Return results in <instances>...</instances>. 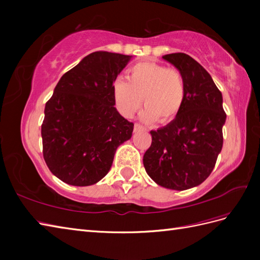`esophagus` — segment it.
I'll use <instances>...</instances> for the list:
<instances>
[{"label":"esophagus","instance_id":"esophagus-1","mask_svg":"<svg viewBox=\"0 0 260 260\" xmlns=\"http://www.w3.org/2000/svg\"><path fill=\"white\" fill-rule=\"evenodd\" d=\"M140 131H144V127H143L142 125L135 123L134 124V132L136 133V132H140Z\"/></svg>","mask_w":260,"mask_h":260}]
</instances>
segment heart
<instances>
[{
    "label": "heart",
    "mask_w": 260,
    "mask_h": 260,
    "mask_svg": "<svg viewBox=\"0 0 260 260\" xmlns=\"http://www.w3.org/2000/svg\"><path fill=\"white\" fill-rule=\"evenodd\" d=\"M113 93L120 114L132 117L142 105L145 109L141 115L146 123L172 120L183 106L185 84L181 71L167 68L156 62H140L128 70L127 81L118 79Z\"/></svg>",
    "instance_id": "1"
}]
</instances>
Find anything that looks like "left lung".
Listing matches in <instances>:
<instances>
[{"instance_id":"obj_1","label":"left lung","mask_w":260,"mask_h":260,"mask_svg":"<svg viewBox=\"0 0 260 260\" xmlns=\"http://www.w3.org/2000/svg\"><path fill=\"white\" fill-rule=\"evenodd\" d=\"M184 78L185 98L175 118L151 131L143 164L156 184L176 191L198 186L211 174L223 144L222 93L202 66L185 53L163 56Z\"/></svg>"}]
</instances>
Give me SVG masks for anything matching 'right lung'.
<instances>
[{"label": "right lung", "instance_id": "add662e5", "mask_svg": "<svg viewBox=\"0 0 260 260\" xmlns=\"http://www.w3.org/2000/svg\"><path fill=\"white\" fill-rule=\"evenodd\" d=\"M132 56L96 51L66 73L45 108L43 157L49 170L70 185L101 181L112 168L117 147L134 124L115 108L113 84Z\"/></svg>", "mask_w": 260, "mask_h": 260}]
</instances>
